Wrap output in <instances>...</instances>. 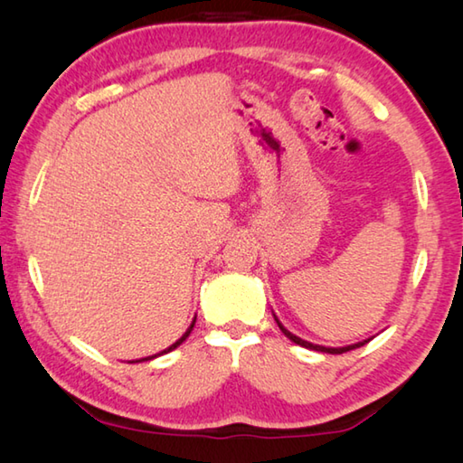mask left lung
Listing matches in <instances>:
<instances>
[{"label":"left lung","mask_w":463,"mask_h":463,"mask_svg":"<svg viewBox=\"0 0 463 463\" xmlns=\"http://www.w3.org/2000/svg\"><path fill=\"white\" fill-rule=\"evenodd\" d=\"M274 319H276V324H278V327L282 329V334L288 337V340H292L295 344H298V346H305V348H309V350H319V352H327V354H342V352H348V350H354V348H361V346H364L366 342L369 340H364V342H358V344H352V346H344V348H326V346H317V344H311V342H307V340H300L298 335H295V334H290L288 329H286L282 324H280V319L276 317L274 315Z\"/></svg>","instance_id":"1"}]
</instances>
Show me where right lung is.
<instances>
[{
	"mask_svg": "<svg viewBox=\"0 0 463 463\" xmlns=\"http://www.w3.org/2000/svg\"><path fill=\"white\" fill-rule=\"evenodd\" d=\"M194 326H195V319L192 321V326H189V327H187V332H185V334H183V335L179 337V340H177V342H175V344H171V346H168L166 350H163V352H158V354H154V356H146V358H142V361H152V358H156V356H160V354H166V352H171V350H175V348H177V346H179V344H183V342H185V340H187V335H189V334H192V329H194ZM136 363H139V361H136Z\"/></svg>",
	"mask_w": 463,
	"mask_h": 463,
	"instance_id": "add662e5",
	"label": "right lung"
}]
</instances>
